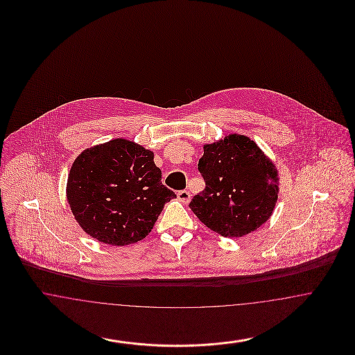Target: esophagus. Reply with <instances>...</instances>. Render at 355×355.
<instances>
[{
	"label": "esophagus",
	"mask_w": 355,
	"mask_h": 355,
	"mask_svg": "<svg viewBox=\"0 0 355 355\" xmlns=\"http://www.w3.org/2000/svg\"><path fill=\"white\" fill-rule=\"evenodd\" d=\"M177 197L181 202L187 203L190 201V193L187 190H181L177 193Z\"/></svg>",
	"instance_id": "34e87169"
}]
</instances>
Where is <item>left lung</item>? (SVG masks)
<instances>
[{
    "label": "left lung",
    "mask_w": 355,
    "mask_h": 355,
    "mask_svg": "<svg viewBox=\"0 0 355 355\" xmlns=\"http://www.w3.org/2000/svg\"><path fill=\"white\" fill-rule=\"evenodd\" d=\"M206 187L190 209L222 236H243L269 220L278 200V171L249 137L226 135L203 145L198 162Z\"/></svg>",
    "instance_id": "obj_1"
}]
</instances>
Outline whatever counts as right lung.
Segmentation results:
<instances>
[{
  "instance_id": "obj_1",
  "label": "right lung",
  "mask_w": 355,
  "mask_h": 355,
  "mask_svg": "<svg viewBox=\"0 0 355 355\" xmlns=\"http://www.w3.org/2000/svg\"><path fill=\"white\" fill-rule=\"evenodd\" d=\"M154 154L116 138L81 153L69 171L67 198L85 233L123 246L152 232L165 203L177 196L161 182Z\"/></svg>"
}]
</instances>
